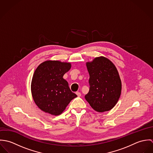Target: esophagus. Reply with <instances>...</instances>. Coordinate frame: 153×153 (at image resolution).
I'll return each mask as SVG.
<instances>
[{
  "label": "esophagus",
  "mask_w": 153,
  "mask_h": 153,
  "mask_svg": "<svg viewBox=\"0 0 153 153\" xmlns=\"http://www.w3.org/2000/svg\"><path fill=\"white\" fill-rule=\"evenodd\" d=\"M76 94L77 96L79 97L81 96V92H76Z\"/></svg>",
  "instance_id": "34e87169"
}]
</instances>
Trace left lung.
Instances as JSON below:
<instances>
[{"label":"left lung","instance_id":"obj_1","mask_svg":"<svg viewBox=\"0 0 153 153\" xmlns=\"http://www.w3.org/2000/svg\"><path fill=\"white\" fill-rule=\"evenodd\" d=\"M89 74V90L85 100L95 111H109L117 104L121 93L122 84L118 70L109 59L95 58L86 62Z\"/></svg>","mask_w":153,"mask_h":153}]
</instances>
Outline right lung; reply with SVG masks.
Listing matches in <instances>:
<instances>
[{"label":"right lung","instance_id":"add662e5","mask_svg":"<svg viewBox=\"0 0 153 153\" xmlns=\"http://www.w3.org/2000/svg\"><path fill=\"white\" fill-rule=\"evenodd\" d=\"M70 62L48 60L37 67L31 82V92L38 108L52 115H59L77 95L72 92L64 75Z\"/></svg>","mask_w":153,"mask_h":153}]
</instances>
